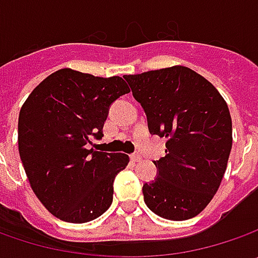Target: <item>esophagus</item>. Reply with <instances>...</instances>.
<instances>
[{
    "mask_svg": "<svg viewBox=\"0 0 258 258\" xmlns=\"http://www.w3.org/2000/svg\"><path fill=\"white\" fill-rule=\"evenodd\" d=\"M141 159H142V156L139 154L131 155V161H132V162H141Z\"/></svg>",
    "mask_w": 258,
    "mask_h": 258,
    "instance_id": "esophagus-1",
    "label": "esophagus"
}]
</instances>
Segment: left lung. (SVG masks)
Here are the masks:
<instances>
[{
	"label": "left lung",
	"instance_id": "left-lung-1",
	"mask_svg": "<svg viewBox=\"0 0 258 258\" xmlns=\"http://www.w3.org/2000/svg\"><path fill=\"white\" fill-rule=\"evenodd\" d=\"M142 104L149 132L166 139L158 176L142 188L156 215L183 221L203 211L220 188L233 146L228 106L205 77L185 66L124 76Z\"/></svg>",
	"mask_w": 258,
	"mask_h": 258
}]
</instances>
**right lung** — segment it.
<instances>
[{
    "mask_svg": "<svg viewBox=\"0 0 258 258\" xmlns=\"http://www.w3.org/2000/svg\"><path fill=\"white\" fill-rule=\"evenodd\" d=\"M122 77H94L61 69L27 97L18 116V152L31 189L48 213L67 223L100 217L113 200L124 154L89 149L102 138L110 103L129 93Z\"/></svg>",
    "mask_w": 258,
    "mask_h": 258,
    "instance_id": "add662e5",
    "label": "right lung"
}]
</instances>
